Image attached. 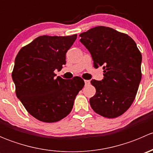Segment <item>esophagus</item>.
<instances>
[{
	"label": "esophagus",
	"instance_id": "34e87169",
	"mask_svg": "<svg viewBox=\"0 0 153 153\" xmlns=\"http://www.w3.org/2000/svg\"><path fill=\"white\" fill-rule=\"evenodd\" d=\"M84 83H85V85H89L90 84V81L89 80H85L84 81Z\"/></svg>",
	"mask_w": 153,
	"mask_h": 153
}]
</instances>
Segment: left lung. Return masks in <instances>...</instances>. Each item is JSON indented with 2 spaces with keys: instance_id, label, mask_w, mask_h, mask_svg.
<instances>
[{
  "instance_id": "8db88e82",
  "label": "left lung",
  "mask_w": 153,
  "mask_h": 153,
  "mask_svg": "<svg viewBox=\"0 0 153 153\" xmlns=\"http://www.w3.org/2000/svg\"><path fill=\"white\" fill-rule=\"evenodd\" d=\"M79 36L92 55L94 67L104 69L102 81H91L96 89L89 99L91 107L101 116L117 118L130 107L138 92L141 52L132 38L110 27H95Z\"/></svg>"
}]
</instances>
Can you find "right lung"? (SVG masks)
<instances>
[{
    "label": "right lung",
    "mask_w": 153,
    "mask_h": 153,
    "mask_svg": "<svg viewBox=\"0 0 153 153\" xmlns=\"http://www.w3.org/2000/svg\"><path fill=\"white\" fill-rule=\"evenodd\" d=\"M77 38L42 35L22 47L15 61L12 80L15 92L31 115L46 123L59 121L72 111L84 86L80 77L55 78L54 71L66 64V53Z\"/></svg>",
    "instance_id": "right-lung-1"
}]
</instances>
